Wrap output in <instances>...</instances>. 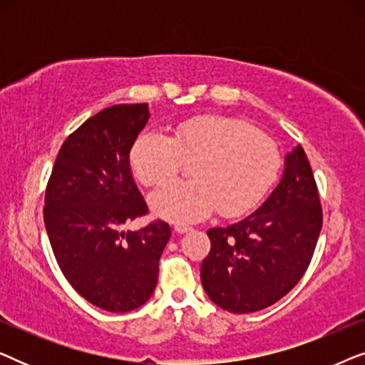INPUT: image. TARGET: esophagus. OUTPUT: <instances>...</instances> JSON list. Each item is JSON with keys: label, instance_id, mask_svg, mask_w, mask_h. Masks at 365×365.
I'll return each instance as SVG.
<instances>
[{"label": "esophagus", "instance_id": "1", "mask_svg": "<svg viewBox=\"0 0 365 365\" xmlns=\"http://www.w3.org/2000/svg\"><path fill=\"white\" fill-rule=\"evenodd\" d=\"M189 231H191V227L184 226V224H176V226H174V232H178V234H184V232H189Z\"/></svg>", "mask_w": 365, "mask_h": 365}]
</instances>
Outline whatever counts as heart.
<instances>
[{
    "label": "heart",
    "mask_w": 365,
    "mask_h": 365,
    "mask_svg": "<svg viewBox=\"0 0 365 365\" xmlns=\"http://www.w3.org/2000/svg\"><path fill=\"white\" fill-rule=\"evenodd\" d=\"M191 164L189 181H171L149 196L154 214L173 222H194L217 209L236 217L266 196L281 171L277 144L252 124L224 116L187 119L171 136L146 131L131 149L139 181L154 186Z\"/></svg>",
    "instance_id": "b5f03b06"
}]
</instances>
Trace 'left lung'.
I'll return each instance as SVG.
<instances>
[{
  "instance_id": "left-lung-1",
  "label": "left lung",
  "mask_w": 365,
  "mask_h": 365,
  "mask_svg": "<svg viewBox=\"0 0 365 365\" xmlns=\"http://www.w3.org/2000/svg\"><path fill=\"white\" fill-rule=\"evenodd\" d=\"M321 229L317 184L299 144L286 156L281 182L256 212L207 231L211 251L201 264L204 291L234 314L272 306L307 271Z\"/></svg>"
}]
</instances>
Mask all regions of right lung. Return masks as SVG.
I'll use <instances>...</instances> for the list:
<instances>
[{"label": "right lung", "mask_w": 365, "mask_h": 365, "mask_svg": "<svg viewBox=\"0 0 365 365\" xmlns=\"http://www.w3.org/2000/svg\"><path fill=\"white\" fill-rule=\"evenodd\" d=\"M146 103L106 108L68 136L44 196V226L58 266L74 291L109 312H129L153 296L171 237L164 221L123 231L146 216L129 153L146 126Z\"/></svg>", "instance_id": "1"}]
</instances>
